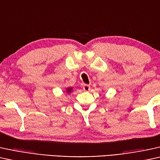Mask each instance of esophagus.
<instances>
[{
	"mask_svg": "<svg viewBox=\"0 0 160 160\" xmlns=\"http://www.w3.org/2000/svg\"><path fill=\"white\" fill-rule=\"evenodd\" d=\"M82 88H83V90L85 91H90L91 86L88 84H85V85H83V86H82Z\"/></svg>",
	"mask_w": 160,
	"mask_h": 160,
	"instance_id": "esophagus-1",
	"label": "esophagus"
}]
</instances>
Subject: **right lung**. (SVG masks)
Here are the masks:
<instances>
[{
  "label": "right lung",
  "instance_id": "obj_1",
  "mask_svg": "<svg viewBox=\"0 0 160 160\" xmlns=\"http://www.w3.org/2000/svg\"><path fill=\"white\" fill-rule=\"evenodd\" d=\"M72 87H69V88H67V92L68 93H70L72 92Z\"/></svg>",
  "mask_w": 160,
  "mask_h": 160
}]
</instances>
